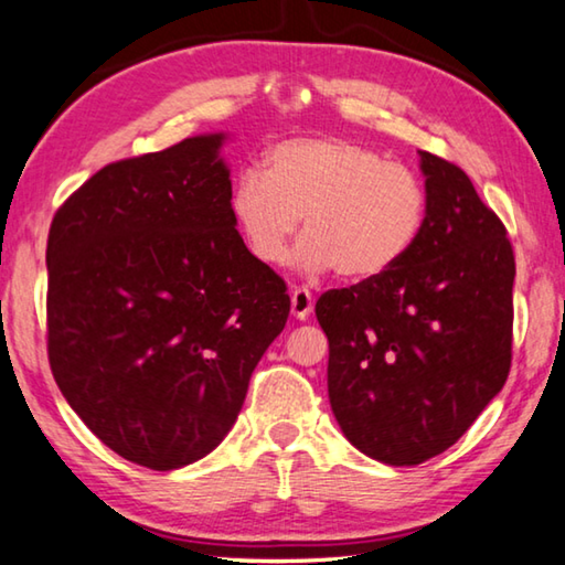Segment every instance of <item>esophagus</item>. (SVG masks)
Here are the masks:
<instances>
[{
    "mask_svg": "<svg viewBox=\"0 0 565 565\" xmlns=\"http://www.w3.org/2000/svg\"><path fill=\"white\" fill-rule=\"evenodd\" d=\"M312 305H316V300H312V292L305 290V288H295L292 295H290V310L292 316L298 320H308L310 312H312Z\"/></svg>",
    "mask_w": 565,
    "mask_h": 565,
    "instance_id": "34e87169",
    "label": "esophagus"
}]
</instances>
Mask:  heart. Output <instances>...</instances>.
Returning <instances> with one entry per match:
<instances>
[{"instance_id": "1", "label": "heart", "mask_w": 565, "mask_h": 565, "mask_svg": "<svg viewBox=\"0 0 565 565\" xmlns=\"http://www.w3.org/2000/svg\"><path fill=\"white\" fill-rule=\"evenodd\" d=\"M230 215L249 255L280 265L300 222L295 253L305 275L335 273L353 282L383 277L408 257L425 222L418 174L343 137H305L273 147L265 172L243 170Z\"/></svg>"}]
</instances>
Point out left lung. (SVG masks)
I'll return each mask as SVG.
<instances>
[{"mask_svg":"<svg viewBox=\"0 0 565 565\" xmlns=\"http://www.w3.org/2000/svg\"><path fill=\"white\" fill-rule=\"evenodd\" d=\"M420 154L425 222L405 260L316 305L328 395L367 458L418 466L473 425L511 370L513 247L468 174Z\"/></svg>","mask_w":565,"mask_h":565,"instance_id":"left-lung-1","label":"left lung"}]
</instances>
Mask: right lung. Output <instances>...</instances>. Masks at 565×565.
Segmentation results:
<instances>
[{"mask_svg": "<svg viewBox=\"0 0 565 565\" xmlns=\"http://www.w3.org/2000/svg\"><path fill=\"white\" fill-rule=\"evenodd\" d=\"M225 132L113 162L52 220L50 365L70 408L152 470L215 450L290 298L230 215Z\"/></svg>", "mask_w": 565, "mask_h": 565, "instance_id": "right-lung-1", "label": "right lung"}]
</instances>
